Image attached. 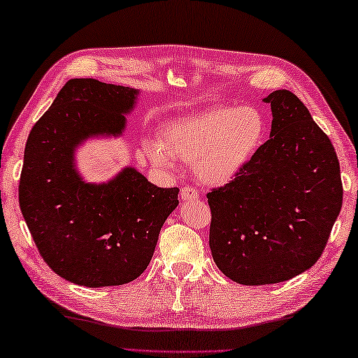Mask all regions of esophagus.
<instances>
[{"label":"esophagus","mask_w":358,"mask_h":358,"mask_svg":"<svg viewBox=\"0 0 358 358\" xmlns=\"http://www.w3.org/2000/svg\"><path fill=\"white\" fill-rule=\"evenodd\" d=\"M196 196H198V192L193 189V187L185 185V187H182V189H180V200L189 201V200H195Z\"/></svg>","instance_id":"obj_1"}]
</instances>
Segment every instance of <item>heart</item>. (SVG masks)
Segmentation results:
<instances>
[{
    "instance_id": "1",
    "label": "heart",
    "mask_w": 358,
    "mask_h": 358,
    "mask_svg": "<svg viewBox=\"0 0 358 358\" xmlns=\"http://www.w3.org/2000/svg\"><path fill=\"white\" fill-rule=\"evenodd\" d=\"M266 134L268 120L259 108L213 104L165 122L158 143L145 141L144 152L163 168H171L174 160L192 163L203 184L220 187L248 168Z\"/></svg>"
}]
</instances>
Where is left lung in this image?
<instances>
[{
  "label": "left lung",
  "mask_w": 358,
  "mask_h": 358,
  "mask_svg": "<svg viewBox=\"0 0 358 358\" xmlns=\"http://www.w3.org/2000/svg\"><path fill=\"white\" fill-rule=\"evenodd\" d=\"M269 139L231 182L208 193L209 248L227 278L278 284L311 268L343 206L335 148L301 99L276 90Z\"/></svg>",
  "instance_id": "8db88e82"
}]
</instances>
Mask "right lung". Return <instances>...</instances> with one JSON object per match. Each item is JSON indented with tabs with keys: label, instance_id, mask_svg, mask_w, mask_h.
Instances as JSON below:
<instances>
[{
	"label": "right lung",
	"instance_id": "add662e5",
	"mask_svg": "<svg viewBox=\"0 0 358 358\" xmlns=\"http://www.w3.org/2000/svg\"><path fill=\"white\" fill-rule=\"evenodd\" d=\"M139 90L71 79L31 128L19 184L20 210L52 271L84 287L122 285L144 273L158 234L178 208L163 189L127 166L109 182L80 178L74 152L93 136H120Z\"/></svg>",
	"mask_w": 358,
	"mask_h": 358
}]
</instances>
